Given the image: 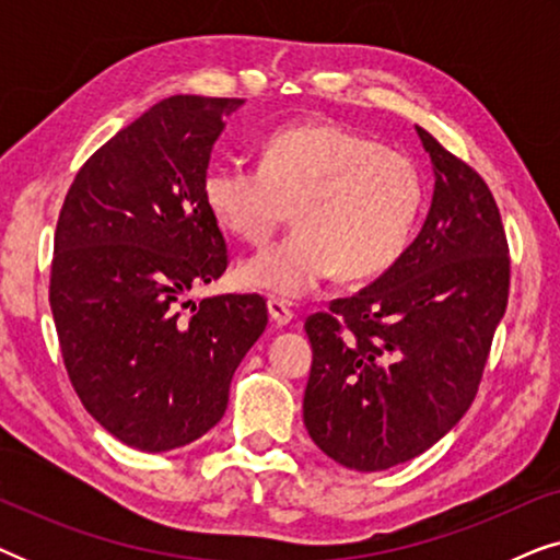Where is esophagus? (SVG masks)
I'll return each mask as SVG.
<instances>
[{
    "label": "esophagus",
    "mask_w": 560,
    "mask_h": 560,
    "mask_svg": "<svg viewBox=\"0 0 560 560\" xmlns=\"http://www.w3.org/2000/svg\"><path fill=\"white\" fill-rule=\"evenodd\" d=\"M267 313H270L272 324L280 328L288 326L290 320H293V311H290L282 301H278V298H270V301H267Z\"/></svg>",
    "instance_id": "34e87169"
}]
</instances>
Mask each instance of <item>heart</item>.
<instances>
[{
  "mask_svg": "<svg viewBox=\"0 0 560 560\" xmlns=\"http://www.w3.org/2000/svg\"><path fill=\"white\" fill-rule=\"evenodd\" d=\"M201 196L226 232L252 244L270 240L293 206L298 226L242 262L240 280L295 301L336 270L343 280L389 270L416 232L425 183L405 152L311 121L267 137L259 165L213 160Z\"/></svg>",
  "mask_w": 560,
  "mask_h": 560,
  "instance_id": "heart-1",
  "label": "heart"
}]
</instances>
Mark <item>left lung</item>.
<instances>
[{"label":"left lung","instance_id":"1","mask_svg":"<svg viewBox=\"0 0 560 560\" xmlns=\"http://www.w3.org/2000/svg\"><path fill=\"white\" fill-rule=\"evenodd\" d=\"M416 132L435 178L416 242L370 288L305 320L303 423L354 471L410 462L462 420L508 308V240L487 183Z\"/></svg>","mask_w":560,"mask_h":560}]
</instances>
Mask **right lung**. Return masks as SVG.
Wrapping results in <instances>:
<instances>
[{
    "label": "right lung",
    "instance_id": "add662e5",
    "mask_svg": "<svg viewBox=\"0 0 560 560\" xmlns=\"http://www.w3.org/2000/svg\"><path fill=\"white\" fill-rule=\"evenodd\" d=\"M242 106H150L86 160L58 219L50 308L68 377L114 439L148 454L188 446L224 418L236 366L267 326L259 295L186 301L226 270L201 180Z\"/></svg>",
    "mask_w": 560,
    "mask_h": 560
}]
</instances>
